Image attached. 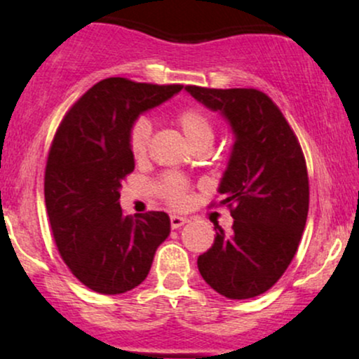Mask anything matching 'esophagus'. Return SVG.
<instances>
[{
  "instance_id": "34e87169",
  "label": "esophagus",
  "mask_w": 359,
  "mask_h": 359,
  "mask_svg": "<svg viewBox=\"0 0 359 359\" xmlns=\"http://www.w3.org/2000/svg\"><path fill=\"white\" fill-rule=\"evenodd\" d=\"M185 222H187V217H182V216H172V217H170V226H172V229L180 228V226H184Z\"/></svg>"
}]
</instances>
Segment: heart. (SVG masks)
<instances>
[{"instance_id":"1","label":"heart","mask_w":359,"mask_h":359,"mask_svg":"<svg viewBox=\"0 0 359 359\" xmlns=\"http://www.w3.org/2000/svg\"><path fill=\"white\" fill-rule=\"evenodd\" d=\"M177 125L184 131L185 138L194 148L201 145H212L214 140V126L211 118L199 108H185L177 114ZM151 126L147 118L135 119L133 125L128 131V147H130L131 155L140 160L147 155L148 143H150ZM158 192L162 199L170 205V208L180 209L189 203V185L182 177L168 174L160 179Z\"/></svg>"}]
</instances>
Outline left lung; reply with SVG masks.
Masks as SVG:
<instances>
[{"label":"left lung","mask_w":359,"mask_h":359,"mask_svg":"<svg viewBox=\"0 0 359 359\" xmlns=\"http://www.w3.org/2000/svg\"><path fill=\"white\" fill-rule=\"evenodd\" d=\"M185 90L219 111L236 138L219 185L233 231L226 234L216 226L212 246L199 255L197 266L217 294L257 297L285 273L306 228L309 177L302 148L282 111L262 90L199 86Z\"/></svg>","instance_id":"obj_1"}]
</instances>
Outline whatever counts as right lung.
<instances>
[{
  "instance_id": "add662e5",
  "label": "right lung",
  "mask_w": 359,
  "mask_h": 359,
  "mask_svg": "<svg viewBox=\"0 0 359 359\" xmlns=\"http://www.w3.org/2000/svg\"><path fill=\"white\" fill-rule=\"evenodd\" d=\"M180 89L125 77L102 79L74 102L52 140L45 205L53 240L74 277L97 294L138 287L170 233L162 211L125 216L119 189L135 170L130 126Z\"/></svg>"
}]
</instances>
